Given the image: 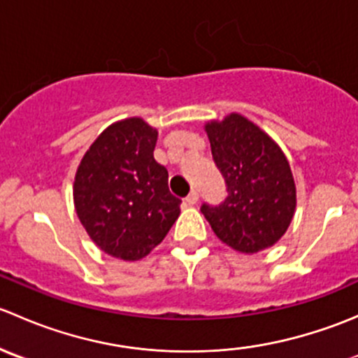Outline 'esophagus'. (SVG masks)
Returning <instances> with one entry per match:
<instances>
[{"mask_svg": "<svg viewBox=\"0 0 358 358\" xmlns=\"http://www.w3.org/2000/svg\"><path fill=\"white\" fill-rule=\"evenodd\" d=\"M185 201H187V204H189V206H194L197 201H199V192H197V190H192V192L187 196Z\"/></svg>", "mask_w": 358, "mask_h": 358, "instance_id": "1", "label": "esophagus"}]
</instances>
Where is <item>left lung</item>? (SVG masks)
Instances as JSON below:
<instances>
[{"mask_svg":"<svg viewBox=\"0 0 358 358\" xmlns=\"http://www.w3.org/2000/svg\"><path fill=\"white\" fill-rule=\"evenodd\" d=\"M216 168L227 183L218 206L201 213L222 243L258 252L286 234L296 209L294 178L280 147L241 114L206 124Z\"/></svg>","mask_w":358,"mask_h":358,"instance_id":"1","label":"left lung"}]
</instances>
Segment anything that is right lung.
<instances>
[{
  "label": "right lung",
  "mask_w": 358,
  "mask_h": 358,
  "mask_svg": "<svg viewBox=\"0 0 358 358\" xmlns=\"http://www.w3.org/2000/svg\"><path fill=\"white\" fill-rule=\"evenodd\" d=\"M157 129L140 117L110 124L86 150L74 178L79 222L103 252L136 262L162 243L180 215L168 169L154 159Z\"/></svg>",
  "instance_id": "obj_1"
}]
</instances>
